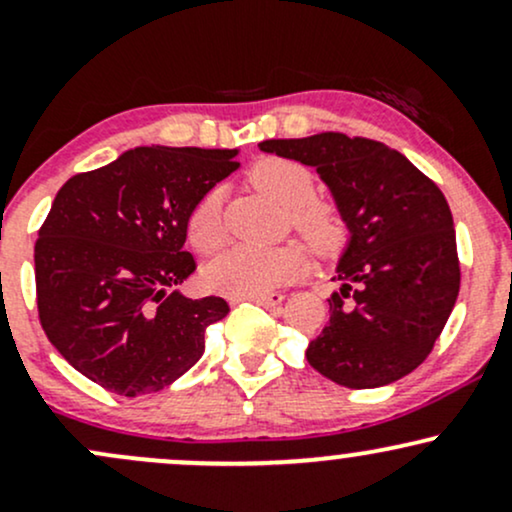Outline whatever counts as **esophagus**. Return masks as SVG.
I'll use <instances>...</instances> for the list:
<instances>
[{"mask_svg": "<svg viewBox=\"0 0 512 512\" xmlns=\"http://www.w3.org/2000/svg\"><path fill=\"white\" fill-rule=\"evenodd\" d=\"M250 301L264 305V308H276V305H281V301H284V293H264V296H255Z\"/></svg>", "mask_w": 512, "mask_h": 512, "instance_id": "esophagus-1", "label": "esophagus"}]
</instances>
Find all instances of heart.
Wrapping results in <instances>:
<instances>
[{"mask_svg":"<svg viewBox=\"0 0 512 512\" xmlns=\"http://www.w3.org/2000/svg\"><path fill=\"white\" fill-rule=\"evenodd\" d=\"M252 187L264 192L276 204L289 209V223L320 255H330L344 243L346 228L337 207L315 199V175L303 163L291 158L269 156L250 170ZM187 238L192 248L211 255L226 240V223L221 211V192L209 190L199 197L187 216ZM308 269V257L298 245L284 248H238L226 250L204 269L209 291L231 298H255L289 286Z\"/></svg>","mask_w":512,"mask_h":512,"instance_id":"b5f03b06","label":"heart"}]
</instances>
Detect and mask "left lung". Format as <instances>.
Segmentation results:
<instances>
[{
    "label": "left lung",
    "mask_w": 512,
    "mask_h": 512,
    "mask_svg": "<svg viewBox=\"0 0 512 512\" xmlns=\"http://www.w3.org/2000/svg\"><path fill=\"white\" fill-rule=\"evenodd\" d=\"M262 151L313 166L351 231L330 322L305 349L317 373L351 390L390 385L426 361L460 291L452 214L440 187L399 151L320 132Z\"/></svg>",
    "instance_id": "1"
}]
</instances>
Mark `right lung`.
<instances>
[{"label": "right lung", "instance_id": "add662e5", "mask_svg": "<svg viewBox=\"0 0 512 512\" xmlns=\"http://www.w3.org/2000/svg\"><path fill=\"white\" fill-rule=\"evenodd\" d=\"M236 149L137 146L76 173L35 240V296L45 334L81 375L122 397L151 395L204 354L228 315L219 296L173 291L195 272L182 245L199 197L236 170Z\"/></svg>", "mask_w": 512, "mask_h": 512}]
</instances>
